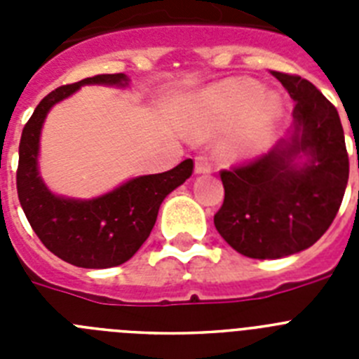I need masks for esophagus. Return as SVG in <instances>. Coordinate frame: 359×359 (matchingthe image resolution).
<instances>
[{"label": "esophagus", "mask_w": 359, "mask_h": 359, "mask_svg": "<svg viewBox=\"0 0 359 359\" xmlns=\"http://www.w3.org/2000/svg\"><path fill=\"white\" fill-rule=\"evenodd\" d=\"M194 170L198 174H207V172H210L212 170V163H210V160H208V156H196V167H194Z\"/></svg>", "instance_id": "esophagus-1"}]
</instances>
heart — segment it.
<instances>
[{
	"mask_svg": "<svg viewBox=\"0 0 359 359\" xmlns=\"http://www.w3.org/2000/svg\"><path fill=\"white\" fill-rule=\"evenodd\" d=\"M278 115L280 100L275 95H262V86L255 81L233 79L205 95L192 120V133L208 136L237 123L226 152L231 156H244L264 147Z\"/></svg>",
	"mask_w": 359,
	"mask_h": 359,
	"instance_id": "heart-1",
	"label": "heart"
}]
</instances>
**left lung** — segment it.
<instances>
[{"mask_svg": "<svg viewBox=\"0 0 359 359\" xmlns=\"http://www.w3.org/2000/svg\"><path fill=\"white\" fill-rule=\"evenodd\" d=\"M294 100L286 142L221 170L224 201L214 224L236 252L280 259L309 248L327 231L348 180V154L336 107L300 75L271 72ZM306 154L302 165L294 163Z\"/></svg>", "mask_w": 359, "mask_h": 359, "instance_id": "left-lung-1", "label": "left lung"}]
</instances>
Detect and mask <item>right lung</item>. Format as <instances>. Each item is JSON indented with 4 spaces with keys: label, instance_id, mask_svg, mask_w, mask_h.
Masks as SVG:
<instances>
[{
    "label": "right lung",
    "instance_id": "add662e5",
    "mask_svg": "<svg viewBox=\"0 0 359 359\" xmlns=\"http://www.w3.org/2000/svg\"><path fill=\"white\" fill-rule=\"evenodd\" d=\"M84 84L126 86L128 77L123 73H102L46 95L25 123L15 185L32 230L53 255L79 268H113L140 250L156 223L161 201L192 176L194 161L189 158L167 172L135 177L90 201L53 196L37 172L41 128L50 107Z\"/></svg>",
    "mask_w": 359,
    "mask_h": 359
}]
</instances>
